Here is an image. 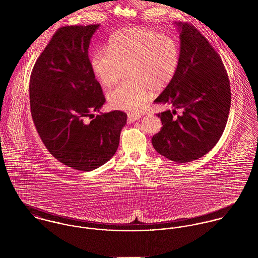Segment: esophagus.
Returning <instances> with one entry per match:
<instances>
[{
  "instance_id": "obj_1",
  "label": "esophagus",
  "mask_w": 258,
  "mask_h": 258,
  "mask_svg": "<svg viewBox=\"0 0 258 258\" xmlns=\"http://www.w3.org/2000/svg\"><path fill=\"white\" fill-rule=\"evenodd\" d=\"M141 118L140 114L137 113H128V121L131 122H135L136 120H139Z\"/></svg>"
}]
</instances>
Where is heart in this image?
Here are the masks:
<instances>
[{"instance_id":"obj_1","label":"heart","mask_w":258,"mask_h":258,"mask_svg":"<svg viewBox=\"0 0 258 258\" xmlns=\"http://www.w3.org/2000/svg\"><path fill=\"white\" fill-rule=\"evenodd\" d=\"M180 63V45L174 37L147 28H129L111 37L108 49L99 48L90 58L93 74L104 86L129 78L107 94L111 106L139 111L151 90L160 92L174 79Z\"/></svg>"}]
</instances>
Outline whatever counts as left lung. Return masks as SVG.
Masks as SVG:
<instances>
[{
    "label": "left lung",
    "mask_w": 258,
    "mask_h": 258,
    "mask_svg": "<svg viewBox=\"0 0 258 258\" xmlns=\"http://www.w3.org/2000/svg\"><path fill=\"white\" fill-rule=\"evenodd\" d=\"M180 31V63L172 82L155 99L174 110L157 114L163 127L153 136L155 150L176 163L197 160L216 146L230 108L229 79L221 56L192 25ZM177 109L182 113L176 117Z\"/></svg>",
    "instance_id": "8db88e82"
}]
</instances>
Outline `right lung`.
Returning <instances> with one entry per match:
<instances>
[{"mask_svg": "<svg viewBox=\"0 0 258 258\" xmlns=\"http://www.w3.org/2000/svg\"><path fill=\"white\" fill-rule=\"evenodd\" d=\"M99 25L58 29L40 53L30 79V104L37 133L60 163L89 172L109 161L127 114H92L105 102L91 71L90 39Z\"/></svg>", "mask_w": 258, "mask_h": 258, "instance_id": "right-lung-1", "label": "right lung"}]
</instances>
